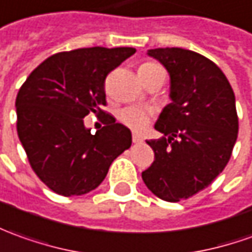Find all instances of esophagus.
<instances>
[{"instance_id":"1","label":"esophagus","mask_w":252,"mask_h":252,"mask_svg":"<svg viewBox=\"0 0 252 252\" xmlns=\"http://www.w3.org/2000/svg\"><path fill=\"white\" fill-rule=\"evenodd\" d=\"M132 140H133V143H142V142H143V138L140 136L139 133H133Z\"/></svg>"}]
</instances>
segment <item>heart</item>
Instances as JSON below:
<instances>
[{
	"mask_svg": "<svg viewBox=\"0 0 252 252\" xmlns=\"http://www.w3.org/2000/svg\"><path fill=\"white\" fill-rule=\"evenodd\" d=\"M139 70H164V68L158 63L146 62L140 66ZM153 116H155V112L150 107L142 106V104H132L120 110L119 120L124 126H129L135 131H143L152 123Z\"/></svg>",
	"mask_w": 252,
	"mask_h": 252,
	"instance_id": "obj_1",
	"label": "heart"
}]
</instances>
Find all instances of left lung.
Here are the masks:
<instances>
[{"instance_id": "left-lung-1", "label": "left lung", "mask_w": 252, "mask_h": 252, "mask_svg": "<svg viewBox=\"0 0 252 252\" xmlns=\"http://www.w3.org/2000/svg\"><path fill=\"white\" fill-rule=\"evenodd\" d=\"M171 77V103L148 140L155 161L142 172L148 189L176 203L205 189L226 167L239 132L236 100L226 76L203 55L182 48L150 49Z\"/></svg>"}]
</instances>
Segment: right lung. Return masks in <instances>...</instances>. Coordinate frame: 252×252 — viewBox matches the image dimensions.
<instances>
[{
    "instance_id": "add662e5",
    "label": "right lung",
    "mask_w": 252,
    "mask_h": 252,
    "mask_svg": "<svg viewBox=\"0 0 252 252\" xmlns=\"http://www.w3.org/2000/svg\"><path fill=\"white\" fill-rule=\"evenodd\" d=\"M135 48H80L59 52L34 68L16 96V128L35 175L62 196H81L102 184L110 164L131 148V131L103 110L107 74ZM90 112L105 126L95 134Z\"/></svg>"
}]
</instances>
